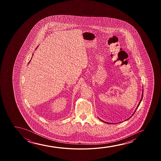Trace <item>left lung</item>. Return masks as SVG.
I'll use <instances>...</instances> for the list:
<instances>
[{
  "instance_id": "obj_1",
  "label": "left lung",
  "mask_w": 161,
  "mask_h": 161,
  "mask_svg": "<svg viewBox=\"0 0 161 161\" xmlns=\"http://www.w3.org/2000/svg\"><path fill=\"white\" fill-rule=\"evenodd\" d=\"M143 90H142V96H141V100H140V102H139V104H138V106H137V108H136V109H135V110L134 111V112L133 113V114H132V115L131 116V117H130V118H129L128 119H126V120H128V119H130V118L131 117H132V115H133L134 114L135 112H136V110L137 108H138L139 107V105H140V103H141V101H142V97H143ZM98 119H99V120H101V121H103V122H104V123H105L108 124H113V123H108V122H106V121H103L102 120H101V119H99V118H98Z\"/></svg>"
}]
</instances>
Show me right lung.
I'll use <instances>...</instances> for the list:
<instances>
[{
  "label": "right lung",
  "mask_w": 161,
  "mask_h": 161,
  "mask_svg": "<svg viewBox=\"0 0 161 161\" xmlns=\"http://www.w3.org/2000/svg\"><path fill=\"white\" fill-rule=\"evenodd\" d=\"M37 48H38V47H37V48H36V49ZM33 54H32V56H33ZM32 58H31V60H30V62H29V63H28V64H29V63H30V62H31V59H32Z\"/></svg>",
  "instance_id": "1"
}]
</instances>
